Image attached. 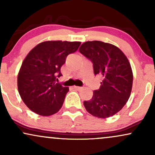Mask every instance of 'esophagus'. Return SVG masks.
I'll use <instances>...</instances> for the list:
<instances>
[{
    "label": "esophagus",
    "instance_id": "34e87169",
    "mask_svg": "<svg viewBox=\"0 0 155 155\" xmlns=\"http://www.w3.org/2000/svg\"><path fill=\"white\" fill-rule=\"evenodd\" d=\"M74 89H76V90H80V89H82V87H77V86H74Z\"/></svg>",
    "mask_w": 155,
    "mask_h": 155
}]
</instances>
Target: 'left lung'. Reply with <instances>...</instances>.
I'll use <instances>...</instances> for the list:
<instances>
[{"label": "left lung", "instance_id": "1", "mask_svg": "<svg viewBox=\"0 0 155 155\" xmlns=\"http://www.w3.org/2000/svg\"><path fill=\"white\" fill-rule=\"evenodd\" d=\"M79 52L91 61L94 75L103 76L100 89L92 98L84 102L88 113L99 118L113 116L124 107L130 97L133 73L129 61L116 46L101 41H88Z\"/></svg>", "mask_w": 155, "mask_h": 155}]
</instances>
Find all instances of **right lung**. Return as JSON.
<instances>
[{
	"instance_id": "1",
	"label": "right lung",
	"mask_w": 155,
	"mask_h": 155,
	"mask_svg": "<svg viewBox=\"0 0 155 155\" xmlns=\"http://www.w3.org/2000/svg\"><path fill=\"white\" fill-rule=\"evenodd\" d=\"M80 45V42L46 41L27 55L18 74V90L31 111L49 116L61 109L69 89L56 83L57 78L62 76L61 68L66 57Z\"/></svg>"
}]
</instances>
